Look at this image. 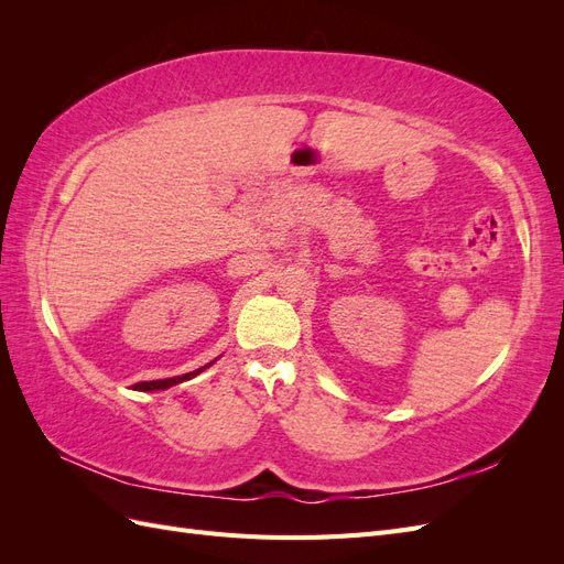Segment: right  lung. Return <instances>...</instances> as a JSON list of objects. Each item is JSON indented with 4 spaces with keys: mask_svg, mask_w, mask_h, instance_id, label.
Returning <instances> with one entry per match:
<instances>
[{
    "mask_svg": "<svg viewBox=\"0 0 564 564\" xmlns=\"http://www.w3.org/2000/svg\"><path fill=\"white\" fill-rule=\"evenodd\" d=\"M214 362H216V360H214ZM214 362L204 365V367H199V369H195V371H187V373H183V377H172V379H158V381H141V383H135V386H133V390H141V392H155V390H166V388H172V386H176V383H183V381H187V379L197 377L199 371H204V369H207V367H212Z\"/></svg>",
    "mask_w": 564,
    "mask_h": 564,
    "instance_id": "1",
    "label": "right lung"
}]
</instances>
